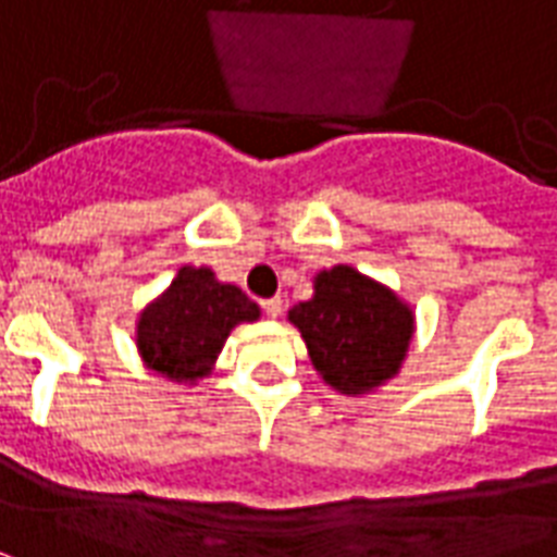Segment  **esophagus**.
Masks as SVG:
<instances>
[{"label":"esophagus","instance_id":"34e87169","mask_svg":"<svg viewBox=\"0 0 557 557\" xmlns=\"http://www.w3.org/2000/svg\"><path fill=\"white\" fill-rule=\"evenodd\" d=\"M282 299H278V296H275V299H264L261 301V310H264V317H270V319H275V317H282Z\"/></svg>","mask_w":557,"mask_h":557}]
</instances>
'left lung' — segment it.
Instances as JSON below:
<instances>
[{
  "label": "left lung",
  "instance_id": "left-lung-1",
  "mask_svg": "<svg viewBox=\"0 0 557 557\" xmlns=\"http://www.w3.org/2000/svg\"><path fill=\"white\" fill-rule=\"evenodd\" d=\"M310 363L327 386L363 395L395 377L412 339V310L355 267L322 270L313 299L290 308Z\"/></svg>",
  "mask_w": 557,
  "mask_h": 557
}]
</instances>
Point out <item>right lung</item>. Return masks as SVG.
<instances>
[{
    "mask_svg": "<svg viewBox=\"0 0 557 557\" xmlns=\"http://www.w3.org/2000/svg\"><path fill=\"white\" fill-rule=\"evenodd\" d=\"M258 313L256 301L235 284L214 282L206 267H183L162 299L139 317L136 346L153 372L197 381L218 360L232 327L256 322Z\"/></svg>",
    "mask_w": 557,
    "mask_h": 557,
    "instance_id": "right-lung-1",
    "label": "right lung"
}]
</instances>
